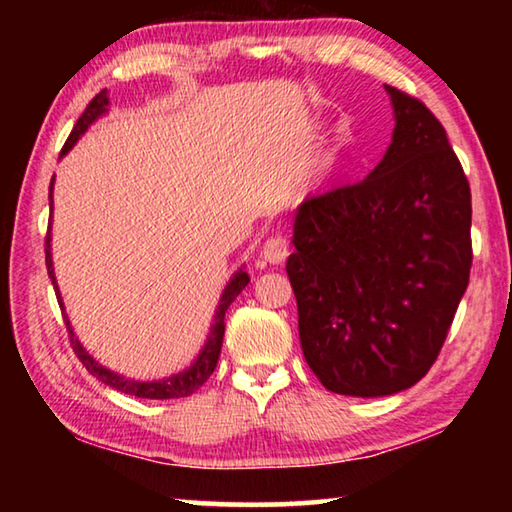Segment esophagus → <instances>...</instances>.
Segmentation results:
<instances>
[{
    "label": "esophagus",
    "mask_w": 512,
    "mask_h": 512,
    "mask_svg": "<svg viewBox=\"0 0 512 512\" xmlns=\"http://www.w3.org/2000/svg\"><path fill=\"white\" fill-rule=\"evenodd\" d=\"M287 257H289V241L277 235L264 241L262 253H259V266L282 264Z\"/></svg>",
    "instance_id": "34e87169"
}]
</instances>
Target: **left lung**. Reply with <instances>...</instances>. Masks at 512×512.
<instances>
[{
	"instance_id": "left-lung-1",
	"label": "left lung",
	"mask_w": 512,
	"mask_h": 512,
	"mask_svg": "<svg viewBox=\"0 0 512 512\" xmlns=\"http://www.w3.org/2000/svg\"><path fill=\"white\" fill-rule=\"evenodd\" d=\"M395 128L357 185L293 216L287 273L302 354L327 391H406L436 361L470 282L472 196L447 133L418 99L384 85Z\"/></svg>"
}]
</instances>
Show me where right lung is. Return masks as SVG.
Returning <instances> with one entry per match:
<instances>
[{
	"label": "right lung",
	"instance_id": "1",
	"mask_svg": "<svg viewBox=\"0 0 512 512\" xmlns=\"http://www.w3.org/2000/svg\"><path fill=\"white\" fill-rule=\"evenodd\" d=\"M108 106H110L108 92L101 90L97 97H94L88 103V108H85V112L79 117V121H76V126L72 128V133H69L67 142L63 146V151H60V158L67 155V151L81 140V135L88 131L94 121L106 115ZM49 210L54 212V180H51V185H49ZM45 255H47L45 259H47L49 280H51V284H54L58 305H60V309H63L65 325H67V332H69V341H72V348L76 352V357L81 359V363L85 368H88L90 375L97 377L101 384L115 388V391H119V393L133 395V397H144V400H178V397H187V395L196 393L198 388L205 384L207 377H210L214 372L216 361H219V354H221L223 334H225V311H228V307L232 305V302H235V298L246 289V284L250 282L248 273L244 271V266H241L239 271L230 277V282L225 284V289H223L221 298H219V305H216V311H214L210 334H207V339L203 343L201 352H198V357L192 363H189V368L176 372V375L162 377V379L140 381V379L124 377L115 370L101 366L97 359L90 357L88 350H85L83 343L79 341V336L74 334V327H72V323H69V318L65 314L63 298H60V291H58V282H56V273H54V259H51V223H49V232H47V241H45Z\"/></svg>",
	"mask_w": 512,
	"mask_h": 512
}]
</instances>
